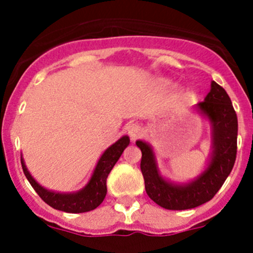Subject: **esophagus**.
Wrapping results in <instances>:
<instances>
[{
	"label": "esophagus",
	"mask_w": 253,
	"mask_h": 253,
	"mask_svg": "<svg viewBox=\"0 0 253 253\" xmlns=\"http://www.w3.org/2000/svg\"><path fill=\"white\" fill-rule=\"evenodd\" d=\"M127 132H128L131 139H137L142 134V128L138 124H131L127 128Z\"/></svg>",
	"instance_id": "obj_1"
}]
</instances>
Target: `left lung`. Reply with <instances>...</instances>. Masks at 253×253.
I'll return each mask as SVG.
<instances>
[{
  "mask_svg": "<svg viewBox=\"0 0 253 253\" xmlns=\"http://www.w3.org/2000/svg\"><path fill=\"white\" fill-rule=\"evenodd\" d=\"M198 109L213 126V155L208 169L187 185H172L159 175L152 148L137 141L142 150L141 170L145 192L158 206L170 211H183L208 202L220 190L233 170L237 152V116L225 89L215 82Z\"/></svg>",
  "mask_w": 253,
  "mask_h": 253,
  "instance_id": "1",
  "label": "left lung"
}]
</instances>
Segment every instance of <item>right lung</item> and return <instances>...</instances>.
<instances>
[{
    "instance_id": "obj_1",
    "label": "right lung",
    "mask_w": 253,
    "mask_h": 253,
    "mask_svg": "<svg viewBox=\"0 0 253 253\" xmlns=\"http://www.w3.org/2000/svg\"><path fill=\"white\" fill-rule=\"evenodd\" d=\"M128 144L129 138L127 136H124L115 144L109 147L105 153L101 155L88 185L83 190L76 193H56L45 190L28 172L23 159H20V163H22L25 177L28 178L35 192L45 203L57 211H67V213H84V211H93L101 205L106 196V191H108L106 190V178L119 158L121 157L125 148Z\"/></svg>"
}]
</instances>
